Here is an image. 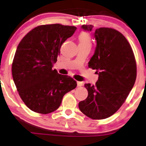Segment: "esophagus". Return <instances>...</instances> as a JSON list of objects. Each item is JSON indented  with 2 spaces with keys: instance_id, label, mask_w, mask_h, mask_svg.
Listing matches in <instances>:
<instances>
[{
  "instance_id": "obj_1",
  "label": "esophagus",
  "mask_w": 146,
  "mask_h": 146,
  "mask_svg": "<svg viewBox=\"0 0 146 146\" xmlns=\"http://www.w3.org/2000/svg\"><path fill=\"white\" fill-rule=\"evenodd\" d=\"M82 85H83V82H80V81L77 82V86H78V87H82Z\"/></svg>"
}]
</instances>
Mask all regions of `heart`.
Listing matches in <instances>:
<instances>
[{"label":"heart","instance_id":"b5f03b06","mask_svg":"<svg viewBox=\"0 0 146 146\" xmlns=\"http://www.w3.org/2000/svg\"><path fill=\"white\" fill-rule=\"evenodd\" d=\"M78 44L91 45V40L89 35L87 32H81L78 36Z\"/></svg>","mask_w":146,"mask_h":146}]
</instances>
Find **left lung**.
I'll return each instance as SVG.
<instances>
[{
    "label": "left lung",
    "mask_w": 146,
    "mask_h": 146,
    "mask_svg": "<svg viewBox=\"0 0 146 146\" xmlns=\"http://www.w3.org/2000/svg\"><path fill=\"white\" fill-rule=\"evenodd\" d=\"M93 26L82 25L91 32ZM97 45L89 67L99 74L95 85L85 84L86 100L79 102L80 110L92 119L108 118L121 107L133 87L137 66L132 48L120 32L109 28H100L94 33Z\"/></svg>",
    "instance_id": "8db88e82"
}]
</instances>
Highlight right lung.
Returning <instances> with one entry per match:
<instances>
[{
  "instance_id": "1",
  "label": "right lung",
  "mask_w": 146,
  "mask_h": 146,
  "mask_svg": "<svg viewBox=\"0 0 146 146\" xmlns=\"http://www.w3.org/2000/svg\"><path fill=\"white\" fill-rule=\"evenodd\" d=\"M76 27L55 23L36 27L18 44L12 64L13 81L28 108L37 113L53 112L64 95L76 87V81L52 70L62 44Z\"/></svg>"
}]
</instances>
